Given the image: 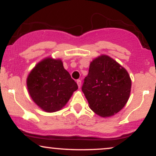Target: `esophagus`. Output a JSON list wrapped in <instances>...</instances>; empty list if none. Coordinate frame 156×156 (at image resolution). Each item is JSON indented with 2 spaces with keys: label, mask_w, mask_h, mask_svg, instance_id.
Returning <instances> with one entry per match:
<instances>
[{
  "label": "esophagus",
  "mask_w": 156,
  "mask_h": 156,
  "mask_svg": "<svg viewBox=\"0 0 156 156\" xmlns=\"http://www.w3.org/2000/svg\"><path fill=\"white\" fill-rule=\"evenodd\" d=\"M77 84H78V88H80V87H81V80H80V79L77 80Z\"/></svg>",
  "instance_id": "34e87169"
}]
</instances>
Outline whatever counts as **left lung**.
<instances>
[{"label": "left lung", "instance_id": "left-lung-1", "mask_svg": "<svg viewBox=\"0 0 156 156\" xmlns=\"http://www.w3.org/2000/svg\"><path fill=\"white\" fill-rule=\"evenodd\" d=\"M131 80L126 69L108 55L91 62L82 91L94 112L111 117L119 112L130 96Z\"/></svg>", "mask_w": 156, "mask_h": 156}]
</instances>
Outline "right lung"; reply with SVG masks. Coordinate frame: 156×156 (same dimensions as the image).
Segmentation results:
<instances>
[{
    "instance_id": "right-lung-1",
    "label": "right lung",
    "mask_w": 156,
    "mask_h": 156,
    "mask_svg": "<svg viewBox=\"0 0 156 156\" xmlns=\"http://www.w3.org/2000/svg\"><path fill=\"white\" fill-rule=\"evenodd\" d=\"M27 87L36 104L48 112L60 110L78 89L62 61L51 58L34 68L27 78Z\"/></svg>"
}]
</instances>
